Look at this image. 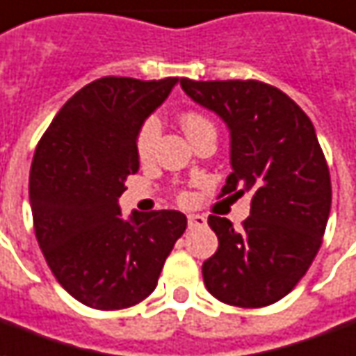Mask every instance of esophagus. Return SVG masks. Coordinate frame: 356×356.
<instances>
[{"instance_id": "34e87169", "label": "esophagus", "mask_w": 356, "mask_h": 356, "mask_svg": "<svg viewBox=\"0 0 356 356\" xmlns=\"http://www.w3.org/2000/svg\"><path fill=\"white\" fill-rule=\"evenodd\" d=\"M188 225L191 229H193V227H204V225H207V218L201 216V214H189Z\"/></svg>"}]
</instances>
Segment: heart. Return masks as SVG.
I'll use <instances>...</instances> for the list:
<instances>
[{
  "label": "heart",
  "instance_id": "heart-1",
  "mask_svg": "<svg viewBox=\"0 0 356 356\" xmlns=\"http://www.w3.org/2000/svg\"><path fill=\"white\" fill-rule=\"evenodd\" d=\"M181 127L186 134H193L199 129H204V127H212L210 121L199 113H186L181 118ZM161 132V123L157 118H149L146 123L142 124V129L138 132V140H136V147H138L140 159H149L153 155V149H155V144H157V138H159Z\"/></svg>",
  "mask_w": 356,
  "mask_h": 356
}]
</instances>
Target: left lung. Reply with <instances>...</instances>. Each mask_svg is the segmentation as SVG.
Segmentation results:
<instances>
[{
  "instance_id": "8db88e82",
  "label": "left lung",
  "mask_w": 356,
  "mask_h": 356,
  "mask_svg": "<svg viewBox=\"0 0 356 356\" xmlns=\"http://www.w3.org/2000/svg\"><path fill=\"white\" fill-rule=\"evenodd\" d=\"M180 85L229 131L224 195H252L241 229L209 216L218 250L203 264L204 286L229 305H271L309 269L330 214V175L315 127L292 98L266 83L184 77Z\"/></svg>"
}]
</instances>
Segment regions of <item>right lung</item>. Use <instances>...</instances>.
<instances>
[{
    "label": "right lung",
    "mask_w": 356,
    "mask_h": 356,
    "mask_svg": "<svg viewBox=\"0 0 356 356\" xmlns=\"http://www.w3.org/2000/svg\"><path fill=\"white\" fill-rule=\"evenodd\" d=\"M178 77H102L77 90L38 144L30 207L51 271L77 302L104 311L146 300L186 232L178 210L121 216L127 176L138 172L142 124Z\"/></svg>",
    "instance_id": "obj_1"
}]
</instances>
